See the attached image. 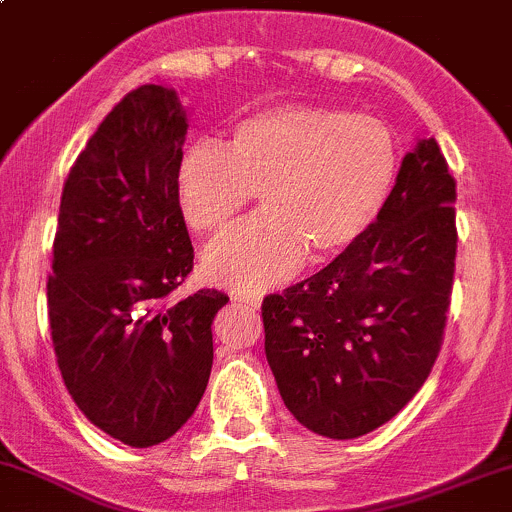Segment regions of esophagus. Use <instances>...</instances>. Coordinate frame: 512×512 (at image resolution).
I'll return each mask as SVG.
<instances>
[{"instance_id": "34e87169", "label": "esophagus", "mask_w": 512, "mask_h": 512, "mask_svg": "<svg viewBox=\"0 0 512 512\" xmlns=\"http://www.w3.org/2000/svg\"><path fill=\"white\" fill-rule=\"evenodd\" d=\"M235 299L247 303V306H252V308H260V303H262L260 294H235Z\"/></svg>"}]
</instances>
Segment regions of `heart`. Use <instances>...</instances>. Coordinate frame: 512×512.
<instances>
[{"instance_id": "heart-1", "label": "heart", "mask_w": 512, "mask_h": 512, "mask_svg": "<svg viewBox=\"0 0 512 512\" xmlns=\"http://www.w3.org/2000/svg\"><path fill=\"white\" fill-rule=\"evenodd\" d=\"M398 172L391 131L374 116L277 106L238 121L228 143L184 150L177 196L199 233L221 230L260 189L262 211L213 240L206 274L238 291L294 277L311 255L328 262L374 226Z\"/></svg>"}]
</instances>
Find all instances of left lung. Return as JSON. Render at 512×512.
Wrapping results in <instances>:
<instances>
[{"label": "left lung", "instance_id": "left-lung-1", "mask_svg": "<svg viewBox=\"0 0 512 512\" xmlns=\"http://www.w3.org/2000/svg\"><path fill=\"white\" fill-rule=\"evenodd\" d=\"M454 201L440 145L420 138L374 226L262 303L265 355L284 406L316 435H367L428 379L452 296Z\"/></svg>", "mask_w": 512, "mask_h": 512}]
</instances>
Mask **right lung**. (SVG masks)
<instances>
[{
	"label": "right lung",
	"instance_id": "add662e5",
	"mask_svg": "<svg viewBox=\"0 0 512 512\" xmlns=\"http://www.w3.org/2000/svg\"><path fill=\"white\" fill-rule=\"evenodd\" d=\"M187 111L143 84L99 123L60 199L48 277L55 357L72 401L123 445L153 447L192 418L213 364L216 289L172 299L194 267L177 196Z\"/></svg>",
	"mask_w": 512,
	"mask_h": 512
}]
</instances>
